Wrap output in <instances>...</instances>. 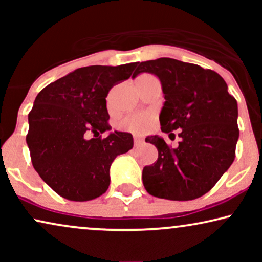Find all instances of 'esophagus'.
Segmentation results:
<instances>
[{
    "mask_svg": "<svg viewBox=\"0 0 262 262\" xmlns=\"http://www.w3.org/2000/svg\"><path fill=\"white\" fill-rule=\"evenodd\" d=\"M134 143H135V146L142 145L143 143H144V138H143L141 135H135L134 136Z\"/></svg>",
    "mask_w": 262,
    "mask_h": 262,
    "instance_id": "34e87169",
    "label": "esophagus"
}]
</instances>
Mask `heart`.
<instances>
[{"label":"heart","instance_id":"b5f03b06","mask_svg":"<svg viewBox=\"0 0 262 262\" xmlns=\"http://www.w3.org/2000/svg\"><path fill=\"white\" fill-rule=\"evenodd\" d=\"M150 123H151V114L138 112L131 113L124 117L123 120L120 121V125L125 130L135 132V134H141V132L148 128Z\"/></svg>","mask_w":262,"mask_h":262}]
</instances>
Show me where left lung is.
<instances>
[{
	"label": "left lung",
	"instance_id": "1",
	"mask_svg": "<svg viewBox=\"0 0 262 262\" xmlns=\"http://www.w3.org/2000/svg\"><path fill=\"white\" fill-rule=\"evenodd\" d=\"M160 78L164 94L161 130L179 131L177 148L159 136L145 142L159 157L143 168V185L149 194L169 200H193L210 191L235 160L238 139L237 101L216 71L173 58L138 63L134 73ZM174 135V134H173Z\"/></svg>",
	"mask_w": 262,
	"mask_h": 262
}]
</instances>
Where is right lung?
I'll return each instance as SVG.
<instances>
[{
    "mask_svg": "<svg viewBox=\"0 0 262 262\" xmlns=\"http://www.w3.org/2000/svg\"><path fill=\"white\" fill-rule=\"evenodd\" d=\"M136 63L76 69L42 89L28 113L26 142L40 178L63 198L87 202L110 186V167L134 146L127 132L111 130L106 96ZM93 137L91 139L90 135Z\"/></svg>",
    "mask_w": 262,
    "mask_h": 262,
    "instance_id": "add662e5",
    "label": "right lung"
}]
</instances>
